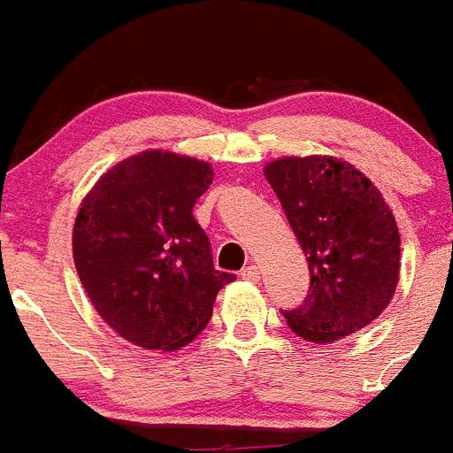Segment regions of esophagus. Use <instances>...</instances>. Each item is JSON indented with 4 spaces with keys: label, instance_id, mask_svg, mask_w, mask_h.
<instances>
[{
    "label": "esophagus",
    "instance_id": "obj_1",
    "mask_svg": "<svg viewBox=\"0 0 453 453\" xmlns=\"http://www.w3.org/2000/svg\"><path fill=\"white\" fill-rule=\"evenodd\" d=\"M241 276H243V280L257 283V280H259V269H257V266H245V269L241 271Z\"/></svg>",
    "mask_w": 453,
    "mask_h": 453
}]
</instances>
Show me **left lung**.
Listing matches in <instances>:
<instances>
[{"mask_svg": "<svg viewBox=\"0 0 453 453\" xmlns=\"http://www.w3.org/2000/svg\"><path fill=\"white\" fill-rule=\"evenodd\" d=\"M264 175L276 191L311 271L289 329L332 343L381 316L400 278V234L381 191L336 157H285Z\"/></svg>", "mask_w": 453, "mask_h": 453, "instance_id": "1", "label": "left lung"}]
</instances>
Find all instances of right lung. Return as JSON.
<instances>
[{
  "instance_id": "obj_1",
  "label": "right lung",
  "mask_w": 453,
  "mask_h": 453,
  "mask_svg": "<svg viewBox=\"0 0 453 453\" xmlns=\"http://www.w3.org/2000/svg\"><path fill=\"white\" fill-rule=\"evenodd\" d=\"M212 177L205 161L147 150L107 170L81 201L72 231L81 285L97 316L140 349L187 346L217 292L236 280L215 269L191 215Z\"/></svg>"
}]
</instances>
